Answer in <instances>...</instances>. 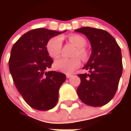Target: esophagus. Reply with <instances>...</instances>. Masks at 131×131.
<instances>
[{
	"label": "esophagus",
	"mask_w": 131,
	"mask_h": 131,
	"mask_svg": "<svg viewBox=\"0 0 131 131\" xmlns=\"http://www.w3.org/2000/svg\"><path fill=\"white\" fill-rule=\"evenodd\" d=\"M71 76H72V75L71 74H66V77L67 78H69V77H71Z\"/></svg>",
	"instance_id": "1"
}]
</instances>
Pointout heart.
<instances>
[{
	"mask_svg": "<svg viewBox=\"0 0 131 131\" xmlns=\"http://www.w3.org/2000/svg\"><path fill=\"white\" fill-rule=\"evenodd\" d=\"M68 39L77 48L75 55L81 58L83 60L86 58V52L83 48L86 45V41L83 37L79 35H71L68 37ZM62 46V40L61 37L56 36L51 38L47 45V49L49 55L52 58H57L61 52ZM81 65V60L78 57L73 58H60L54 62V68L62 72L69 73L78 68Z\"/></svg>",
	"mask_w": 131,
	"mask_h": 131,
	"instance_id": "heart-1",
	"label": "heart"
}]
</instances>
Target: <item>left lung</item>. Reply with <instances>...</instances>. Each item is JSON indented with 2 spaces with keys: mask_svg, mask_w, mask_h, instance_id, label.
Wrapping results in <instances>:
<instances>
[{
  "mask_svg": "<svg viewBox=\"0 0 131 131\" xmlns=\"http://www.w3.org/2000/svg\"><path fill=\"white\" fill-rule=\"evenodd\" d=\"M75 31L86 36L92 48L91 56L83 68L89 72L78 75L81 83L77 94L88 106H104L115 95L122 75L121 48L105 30L84 27Z\"/></svg>",
  "mask_w": 131,
  "mask_h": 131,
  "instance_id": "8db88e82",
  "label": "left lung"
}]
</instances>
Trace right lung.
Masks as SVG:
<instances>
[{"label": "right lung", "instance_id": "1", "mask_svg": "<svg viewBox=\"0 0 131 131\" xmlns=\"http://www.w3.org/2000/svg\"><path fill=\"white\" fill-rule=\"evenodd\" d=\"M66 31L31 30L12 48L9 69L14 83L24 100L35 110H48L58 102L59 89L66 76L60 72L47 71L53 63L47 45L51 38Z\"/></svg>", "mask_w": 131, "mask_h": 131}]
</instances>
